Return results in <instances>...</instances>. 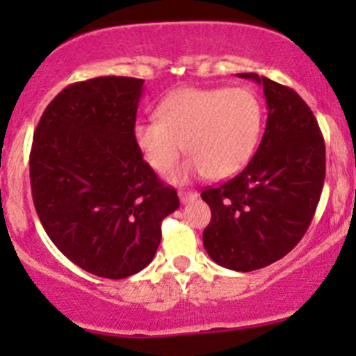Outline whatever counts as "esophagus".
<instances>
[{
    "mask_svg": "<svg viewBox=\"0 0 356 356\" xmlns=\"http://www.w3.org/2000/svg\"><path fill=\"white\" fill-rule=\"evenodd\" d=\"M198 198V193L196 191H179V200L181 203H189V201Z\"/></svg>",
    "mask_w": 356,
    "mask_h": 356,
    "instance_id": "34e87169",
    "label": "esophagus"
}]
</instances>
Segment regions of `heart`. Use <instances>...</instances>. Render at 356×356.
I'll return each instance as SVG.
<instances>
[{
  "instance_id": "heart-1",
  "label": "heart",
  "mask_w": 356,
  "mask_h": 356,
  "mask_svg": "<svg viewBox=\"0 0 356 356\" xmlns=\"http://www.w3.org/2000/svg\"><path fill=\"white\" fill-rule=\"evenodd\" d=\"M158 120H138L132 139L156 174H168L182 149L188 160L172 175L186 182L207 174L227 179L246 167L264 131V108L248 88H182L156 106Z\"/></svg>"
}]
</instances>
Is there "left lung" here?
<instances>
[{"label":"left lung","instance_id":"left-lung-1","mask_svg":"<svg viewBox=\"0 0 356 356\" xmlns=\"http://www.w3.org/2000/svg\"><path fill=\"white\" fill-rule=\"evenodd\" d=\"M238 77L264 88L267 125L245 170L201 193L211 210L203 246L220 267L250 272L288 254L307 232L324 186L325 145L296 91L258 74Z\"/></svg>","mask_w":356,"mask_h":356}]
</instances>
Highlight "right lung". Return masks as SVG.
Returning a JSON list of instances; mask_svg holds the SVG:
<instances>
[{"label": "right lung", "mask_w": 356, "mask_h": 356, "mask_svg": "<svg viewBox=\"0 0 356 356\" xmlns=\"http://www.w3.org/2000/svg\"><path fill=\"white\" fill-rule=\"evenodd\" d=\"M145 81L96 77L63 89L42 113L31 188L46 234L77 267L106 279L143 270L160 224L179 208L132 139Z\"/></svg>", "instance_id": "obj_1"}]
</instances>
